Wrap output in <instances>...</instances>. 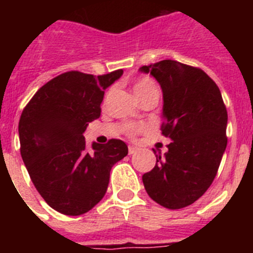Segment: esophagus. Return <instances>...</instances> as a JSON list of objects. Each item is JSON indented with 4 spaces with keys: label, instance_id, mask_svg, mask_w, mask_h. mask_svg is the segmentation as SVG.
<instances>
[{
    "label": "esophagus",
    "instance_id": "34e87169",
    "mask_svg": "<svg viewBox=\"0 0 253 253\" xmlns=\"http://www.w3.org/2000/svg\"><path fill=\"white\" fill-rule=\"evenodd\" d=\"M139 151V148L138 147H134V146H129V154H134V153H137V152Z\"/></svg>",
    "mask_w": 253,
    "mask_h": 253
}]
</instances>
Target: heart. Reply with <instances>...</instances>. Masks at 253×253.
I'll return each mask as SVG.
<instances>
[{
    "label": "heart",
    "mask_w": 253,
    "mask_h": 253,
    "mask_svg": "<svg viewBox=\"0 0 253 253\" xmlns=\"http://www.w3.org/2000/svg\"><path fill=\"white\" fill-rule=\"evenodd\" d=\"M131 90H133L134 96L137 97L138 100H143L152 95H157V87L154 84V82L152 81L151 78L143 77L137 80L134 82L133 86H131Z\"/></svg>",
    "instance_id": "heart-1"
}]
</instances>
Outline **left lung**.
I'll return each instance as SVG.
<instances>
[{
  "label": "left lung",
  "mask_w": 253,
  "mask_h": 253,
  "mask_svg": "<svg viewBox=\"0 0 253 253\" xmlns=\"http://www.w3.org/2000/svg\"><path fill=\"white\" fill-rule=\"evenodd\" d=\"M163 96L162 134L172 140L142 176L149 198L167 209H181L209 189L227 147V109L215 82L202 69L165 59L143 66Z\"/></svg>",
  "instance_id": "left-lung-1"
}]
</instances>
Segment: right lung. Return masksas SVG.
<instances>
[{
  "label": "right lung",
  "instance_id": "obj_1",
  "mask_svg": "<svg viewBox=\"0 0 253 253\" xmlns=\"http://www.w3.org/2000/svg\"><path fill=\"white\" fill-rule=\"evenodd\" d=\"M123 76L67 72L40 87L19 123L20 152L31 181L49 207L81 215L104 198L111 167L128 154L120 139L86 147L84 133L99 119L107 87Z\"/></svg>",
  "mask_w": 253,
  "mask_h": 253
}]
</instances>
